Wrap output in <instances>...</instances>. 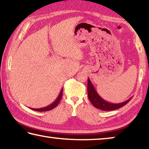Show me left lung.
<instances>
[{"label":"left lung","instance_id":"left-lung-1","mask_svg":"<svg viewBox=\"0 0 149 149\" xmlns=\"http://www.w3.org/2000/svg\"><path fill=\"white\" fill-rule=\"evenodd\" d=\"M87 92H88V97L89 99L92 103V104L94 106L95 108L98 109L104 110V111H110L116 110L118 108H120L123 106L127 104L130 101V100L132 99L130 98L125 101L118 103V104H114V103H111L108 101H106L100 97V95L98 94L97 92L96 91L94 86H93L91 81L89 78H88L87 81Z\"/></svg>","mask_w":149,"mask_h":149}]
</instances>
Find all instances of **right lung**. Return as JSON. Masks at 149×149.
Returning <instances> with one entry per match:
<instances>
[{"mask_svg":"<svg viewBox=\"0 0 149 149\" xmlns=\"http://www.w3.org/2000/svg\"><path fill=\"white\" fill-rule=\"evenodd\" d=\"M62 93H63V89H61L60 91V93L58 95V97H57V99L54 102H52V104H50L49 106H47L46 107L44 108H31L33 110H35V111H38V112H45V111H49L52 109H53L54 108H55L56 106L58 104V103L60 102V100L62 99Z\"/></svg>","mask_w":149,"mask_h":149,"instance_id":"add662e5","label":"right lung"}]
</instances>
